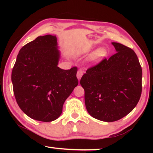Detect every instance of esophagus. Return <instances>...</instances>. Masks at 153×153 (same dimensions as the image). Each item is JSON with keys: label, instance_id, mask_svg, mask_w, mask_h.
<instances>
[{"label": "esophagus", "instance_id": "34e87169", "mask_svg": "<svg viewBox=\"0 0 153 153\" xmlns=\"http://www.w3.org/2000/svg\"><path fill=\"white\" fill-rule=\"evenodd\" d=\"M83 76V71L82 70H78L77 72V79H78L79 80H80V79H81V77H82Z\"/></svg>", "mask_w": 153, "mask_h": 153}]
</instances>
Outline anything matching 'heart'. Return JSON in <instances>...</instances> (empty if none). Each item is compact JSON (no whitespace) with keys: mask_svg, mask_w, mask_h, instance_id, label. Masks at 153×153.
I'll use <instances>...</instances> for the list:
<instances>
[{"mask_svg":"<svg viewBox=\"0 0 153 153\" xmlns=\"http://www.w3.org/2000/svg\"><path fill=\"white\" fill-rule=\"evenodd\" d=\"M107 50L104 48H100L95 51L90 56V60L92 63H97L107 55Z\"/></svg>","mask_w":153,"mask_h":153,"instance_id":"1","label":"heart"}]
</instances>
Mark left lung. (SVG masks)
<instances>
[{
	"mask_svg": "<svg viewBox=\"0 0 153 153\" xmlns=\"http://www.w3.org/2000/svg\"><path fill=\"white\" fill-rule=\"evenodd\" d=\"M111 44L117 53L88 69L80 80L88 112L106 122L130 113L142 93V67L135 52L120 43Z\"/></svg>",
	"mask_w": 153,
	"mask_h": 153,
	"instance_id": "1",
	"label": "left lung"
}]
</instances>
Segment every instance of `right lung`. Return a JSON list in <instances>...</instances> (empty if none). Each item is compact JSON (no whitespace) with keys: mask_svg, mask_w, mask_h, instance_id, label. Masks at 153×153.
Listing matches in <instances>:
<instances>
[{"mask_svg":"<svg viewBox=\"0 0 153 153\" xmlns=\"http://www.w3.org/2000/svg\"><path fill=\"white\" fill-rule=\"evenodd\" d=\"M55 36H38L20 49L11 81L18 105L33 120L49 122L61 115L65 101L78 84L77 68L57 66Z\"/></svg>","mask_w":153,"mask_h":153,"instance_id":"obj_1","label":"right lung"}]
</instances>
